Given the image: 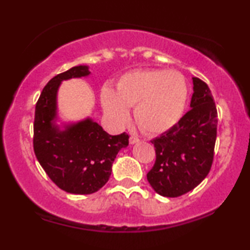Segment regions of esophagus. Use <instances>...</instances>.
Segmentation results:
<instances>
[{"instance_id": "34e87169", "label": "esophagus", "mask_w": 250, "mask_h": 250, "mask_svg": "<svg viewBox=\"0 0 250 250\" xmlns=\"http://www.w3.org/2000/svg\"><path fill=\"white\" fill-rule=\"evenodd\" d=\"M139 142H140V139L136 138V136H131V138H129V143H131V145H135V143H139Z\"/></svg>"}]
</instances>
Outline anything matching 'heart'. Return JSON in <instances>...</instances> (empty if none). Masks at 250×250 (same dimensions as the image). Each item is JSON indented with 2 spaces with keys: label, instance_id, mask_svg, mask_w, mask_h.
I'll list each match as a JSON object with an SVG mask.
<instances>
[{
  "label": "heart",
  "instance_id": "b5f03b06",
  "mask_svg": "<svg viewBox=\"0 0 250 250\" xmlns=\"http://www.w3.org/2000/svg\"><path fill=\"white\" fill-rule=\"evenodd\" d=\"M188 101V85L179 71L163 69L132 70L123 75L116 91H101L102 108L115 126L125 125L127 107H134V119L146 134L169 131L182 117Z\"/></svg>",
  "mask_w": 250,
  "mask_h": 250
}]
</instances>
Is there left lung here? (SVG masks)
Instances as JSON below:
<instances>
[{"mask_svg":"<svg viewBox=\"0 0 250 250\" xmlns=\"http://www.w3.org/2000/svg\"><path fill=\"white\" fill-rule=\"evenodd\" d=\"M190 110L169 131L151 140L156 162L146 179L163 197L193 190L209 173L217 133V110L208 85L192 77Z\"/></svg>","mask_w":250,"mask_h":250,"instance_id":"obj_1","label":"left lung"}]
</instances>
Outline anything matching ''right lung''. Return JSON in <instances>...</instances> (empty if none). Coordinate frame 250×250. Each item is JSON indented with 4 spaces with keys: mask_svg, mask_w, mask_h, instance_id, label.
<instances>
[{
    "mask_svg": "<svg viewBox=\"0 0 250 250\" xmlns=\"http://www.w3.org/2000/svg\"><path fill=\"white\" fill-rule=\"evenodd\" d=\"M87 66H76L54 76L41 93L34 119V152L47 176L66 192L91 194L111 175L118 151L128 146L126 133L110 135L87 117L59 126L57 95L62 81L86 77Z\"/></svg>",
    "mask_w": 250,
    "mask_h": 250,
    "instance_id": "add662e5",
    "label": "right lung"
}]
</instances>
